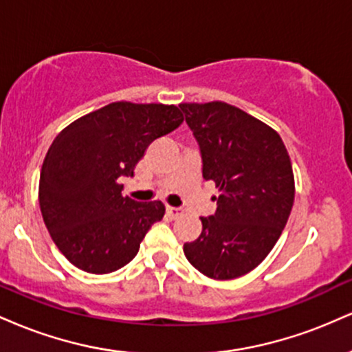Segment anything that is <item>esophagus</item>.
I'll use <instances>...</instances> for the list:
<instances>
[{"instance_id":"1","label":"esophagus","mask_w":352,"mask_h":352,"mask_svg":"<svg viewBox=\"0 0 352 352\" xmlns=\"http://www.w3.org/2000/svg\"><path fill=\"white\" fill-rule=\"evenodd\" d=\"M165 210H167V215L172 218H179L184 215V208H180V207H167Z\"/></svg>"}]
</instances>
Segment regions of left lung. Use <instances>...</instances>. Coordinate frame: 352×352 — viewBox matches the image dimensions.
<instances>
[{
  "label": "left lung",
  "mask_w": 352,
  "mask_h": 352,
  "mask_svg": "<svg viewBox=\"0 0 352 352\" xmlns=\"http://www.w3.org/2000/svg\"><path fill=\"white\" fill-rule=\"evenodd\" d=\"M213 182L217 212L201 217V233L184 245L187 260L213 280L256 268L280 238L294 201L292 160L276 131L225 102L180 104Z\"/></svg>",
  "instance_id": "1"
}]
</instances>
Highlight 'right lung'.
<instances>
[{"label": "right lung", "mask_w": 352, "mask_h": 352, "mask_svg": "<svg viewBox=\"0 0 352 352\" xmlns=\"http://www.w3.org/2000/svg\"><path fill=\"white\" fill-rule=\"evenodd\" d=\"M182 122L175 106L112 102L56 137L39 177V207L52 241L72 265L106 274L135 256L165 207L124 197L119 179L134 177L148 145Z\"/></svg>", "instance_id": "obj_1"}]
</instances>
